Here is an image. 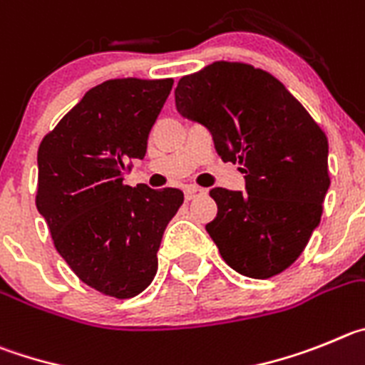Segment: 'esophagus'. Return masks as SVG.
Returning <instances> with one entry per match:
<instances>
[{
    "mask_svg": "<svg viewBox=\"0 0 365 365\" xmlns=\"http://www.w3.org/2000/svg\"><path fill=\"white\" fill-rule=\"evenodd\" d=\"M200 195H203V189H200V187L189 185L185 189V200H192V198H196V196H200Z\"/></svg>",
    "mask_w": 365,
    "mask_h": 365,
    "instance_id": "34e87169",
    "label": "esophagus"
}]
</instances>
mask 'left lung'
<instances>
[{
	"instance_id": "left-lung-1",
	"label": "left lung",
	"mask_w": 365,
	"mask_h": 365,
	"mask_svg": "<svg viewBox=\"0 0 365 365\" xmlns=\"http://www.w3.org/2000/svg\"><path fill=\"white\" fill-rule=\"evenodd\" d=\"M176 109L212 136L223 162L238 163L245 192L211 189L218 205L205 229L225 264L265 280L293 265L318 227L329 189L326 133L282 81L238 61L183 76Z\"/></svg>"
}]
</instances>
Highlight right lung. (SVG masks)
<instances>
[{"mask_svg":"<svg viewBox=\"0 0 365 365\" xmlns=\"http://www.w3.org/2000/svg\"><path fill=\"white\" fill-rule=\"evenodd\" d=\"M175 81L120 78L96 85L41 140L36 207L68 267L88 287L133 298L153 282L180 189L130 187V160L147 140Z\"/></svg>","mask_w":365,"mask_h":365,"instance_id":"add662e5","label":"right lung"}]
</instances>
